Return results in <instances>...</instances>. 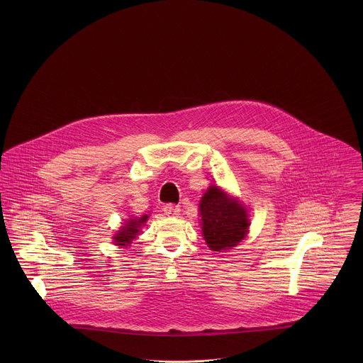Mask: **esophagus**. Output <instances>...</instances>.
<instances>
[{"label": "esophagus", "mask_w": 363, "mask_h": 363, "mask_svg": "<svg viewBox=\"0 0 363 363\" xmlns=\"http://www.w3.org/2000/svg\"><path fill=\"white\" fill-rule=\"evenodd\" d=\"M163 212H164L166 215H170V216H177L179 212H180V208L177 207V206H174V204H166V206L163 207Z\"/></svg>", "instance_id": "esophagus-1"}]
</instances>
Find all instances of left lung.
Wrapping results in <instances>:
<instances>
[{"mask_svg": "<svg viewBox=\"0 0 363 363\" xmlns=\"http://www.w3.org/2000/svg\"><path fill=\"white\" fill-rule=\"evenodd\" d=\"M200 213L204 239L213 252L235 247L245 239L250 225L245 208L216 186H211L201 199Z\"/></svg>", "mask_w": 363, "mask_h": 363, "instance_id": "left-lung-1", "label": "left lung"}]
</instances>
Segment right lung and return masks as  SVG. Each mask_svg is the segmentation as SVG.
Masks as SVG:
<instances>
[{
	"label": "right lung",
	"instance_id": "1",
	"mask_svg": "<svg viewBox=\"0 0 363 363\" xmlns=\"http://www.w3.org/2000/svg\"><path fill=\"white\" fill-rule=\"evenodd\" d=\"M148 219L147 215H144L143 218L140 219H130L120 230L118 233H116L113 238H114V242L116 245L118 246H128L131 243L133 239H135V236L138 235L140 232V228L141 225Z\"/></svg>",
	"mask_w": 363,
	"mask_h": 363
}]
</instances>
